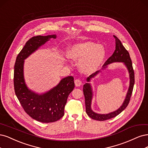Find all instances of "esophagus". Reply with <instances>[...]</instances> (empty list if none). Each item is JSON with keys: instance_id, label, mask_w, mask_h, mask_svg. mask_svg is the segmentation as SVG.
<instances>
[{"instance_id": "esophagus-1", "label": "esophagus", "mask_w": 148, "mask_h": 148, "mask_svg": "<svg viewBox=\"0 0 148 148\" xmlns=\"http://www.w3.org/2000/svg\"><path fill=\"white\" fill-rule=\"evenodd\" d=\"M74 83H75V85L76 87H79L81 85H82V82H81V80L80 79H75V81H74Z\"/></svg>"}]
</instances>
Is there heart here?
Returning <instances> with one entry per match:
<instances>
[{"label":"heart","instance_id":"b5f03b06","mask_svg":"<svg viewBox=\"0 0 148 148\" xmlns=\"http://www.w3.org/2000/svg\"><path fill=\"white\" fill-rule=\"evenodd\" d=\"M69 58L79 61V67L83 73L92 74L97 71L105 58L104 47L92 42L73 45L68 51Z\"/></svg>","mask_w":148,"mask_h":148}]
</instances>
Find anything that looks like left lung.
I'll list each match as a JSON object with an SVG mask.
<instances>
[{
    "mask_svg": "<svg viewBox=\"0 0 148 148\" xmlns=\"http://www.w3.org/2000/svg\"><path fill=\"white\" fill-rule=\"evenodd\" d=\"M114 38L116 39V50L114 51L113 54L107 60V61L104 63L103 67V69L106 68L107 66L112 63H115V62H122L124 63L126 66V67L130 75V85L129 88H128V92L126 95L125 99L123 101L122 105L116 111L112 112L111 113L106 114H97L96 112H93L91 108V104H92V99L93 97V92L91 85L89 83H86L84 84L83 87V92L84 95L85 97V108H86V112L87 115L94 120L99 121H103L108 120V119H110L114 117L117 116L119 114L121 113L128 106V103L130 100V97L132 96L133 86H134L135 84V74H134V71L133 69L132 60L130 58V56L128 51L125 49L124 47L123 46L122 42L119 40L118 38L114 36ZM100 72V71H96V72L93 73L90 75L88 77H87V82H90L92 78L94 77L95 75L98 74Z\"/></svg>",
    "mask_w": 148,
    "mask_h": 148,
    "instance_id": "1",
    "label": "left lung"
}]
</instances>
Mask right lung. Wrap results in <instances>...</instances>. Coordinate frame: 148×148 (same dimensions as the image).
<instances>
[{
  "instance_id": "right-lung-1",
  "label": "right lung",
  "mask_w": 148,
  "mask_h": 148,
  "mask_svg": "<svg viewBox=\"0 0 148 148\" xmlns=\"http://www.w3.org/2000/svg\"><path fill=\"white\" fill-rule=\"evenodd\" d=\"M56 37V35H49L31 38L18 55L14 67V88L19 101L28 115L43 123L56 122L64 116L68 97L75 87L74 77L68 76L63 78L56 87L45 93H36L25 84L24 60L45 42Z\"/></svg>"
}]
</instances>
